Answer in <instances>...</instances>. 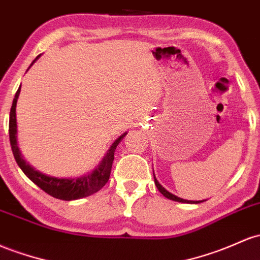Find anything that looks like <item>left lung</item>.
Masks as SVG:
<instances>
[{
    "mask_svg": "<svg viewBox=\"0 0 260 260\" xmlns=\"http://www.w3.org/2000/svg\"><path fill=\"white\" fill-rule=\"evenodd\" d=\"M154 182H155L156 187H158V190L160 191V192L162 193V195H164L165 198H167V199H169V200H173V201L184 202V204H200V202H202V201H189V200H184V199H180V198H178V196L173 195V193H170L169 191H167V190H165L164 187H162L161 185L159 184L158 180H156V179H155V175H154Z\"/></svg>",
    "mask_w": 260,
    "mask_h": 260,
    "instance_id": "8db88e82",
    "label": "left lung"
}]
</instances>
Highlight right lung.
<instances>
[{"instance_id": "1", "label": "right lung", "mask_w": 260, "mask_h": 260, "mask_svg": "<svg viewBox=\"0 0 260 260\" xmlns=\"http://www.w3.org/2000/svg\"><path fill=\"white\" fill-rule=\"evenodd\" d=\"M38 59V56L36 58V60ZM34 60V61H36ZM33 61V62H34ZM32 62V64H33ZM19 91H21V86L17 90L16 96L13 99L12 107H11L10 112V127H8V133H10V143L11 148H12V152L16 159L17 164L21 168L22 172H23L28 178L32 180L37 186H39L41 189L47 192L48 195L53 196V198L64 200V201H70V200H78L81 198H86V196L92 195V193L98 192L99 190H101L102 187L106 185L111 175V169H112V162L115 159V150L116 147L119 144V142L122 141V138L127 135L124 133L123 136L119 137L118 139H116V142L111 145L110 150H108L106 156L102 159V161L100 162V165L93 170L92 173H90L88 175L80 176V178H74V179H58V178H51V176H47L44 174L37 172L30 167L28 162L22 158L21 152L18 149V145H17V122H16V105H17V99H18Z\"/></svg>"}]
</instances>
